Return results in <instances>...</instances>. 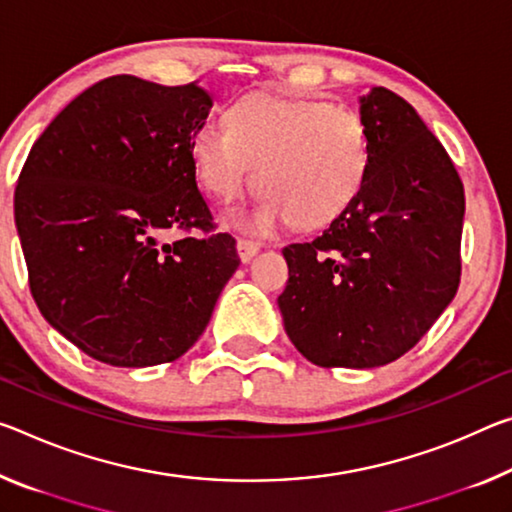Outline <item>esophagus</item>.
I'll return each instance as SVG.
<instances>
[{
    "label": "esophagus",
    "instance_id": "34e87169",
    "mask_svg": "<svg viewBox=\"0 0 512 512\" xmlns=\"http://www.w3.org/2000/svg\"><path fill=\"white\" fill-rule=\"evenodd\" d=\"M237 253L241 257V262L246 264V262H250V259H253L259 253V243L248 241V239H239L237 241Z\"/></svg>",
    "mask_w": 512,
    "mask_h": 512
}]
</instances>
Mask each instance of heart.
<instances>
[{
  "mask_svg": "<svg viewBox=\"0 0 512 512\" xmlns=\"http://www.w3.org/2000/svg\"><path fill=\"white\" fill-rule=\"evenodd\" d=\"M225 129L202 125L191 161L202 189L218 202L253 184L250 212L230 221L264 234L291 221L303 230L342 216L369 175L371 148L358 113L305 97L248 93L223 111Z\"/></svg>",
  "mask_w": 512,
  "mask_h": 512,
  "instance_id": "heart-1",
  "label": "heart"
}]
</instances>
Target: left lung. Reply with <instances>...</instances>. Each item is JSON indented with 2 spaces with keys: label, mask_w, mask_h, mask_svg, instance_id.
Segmentation results:
<instances>
[{
  "label": "left lung",
  "mask_w": 512,
  "mask_h": 512,
  "mask_svg": "<svg viewBox=\"0 0 512 512\" xmlns=\"http://www.w3.org/2000/svg\"><path fill=\"white\" fill-rule=\"evenodd\" d=\"M371 164L360 196L282 255L285 330L319 367L373 369L431 330L460 285L465 189L424 120L392 91L360 97Z\"/></svg>",
  "instance_id": "obj_1"
}]
</instances>
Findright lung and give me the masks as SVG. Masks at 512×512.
<instances>
[{
    "label": "right lung",
    "mask_w": 512,
    "mask_h": 512,
    "mask_svg": "<svg viewBox=\"0 0 512 512\" xmlns=\"http://www.w3.org/2000/svg\"><path fill=\"white\" fill-rule=\"evenodd\" d=\"M212 95L132 75L102 79L56 116L15 186L40 314L111 367L173 362L198 342L239 266L198 191L191 136ZM206 237L173 244L166 229Z\"/></svg>",
    "instance_id": "1"
}]
</instances>
